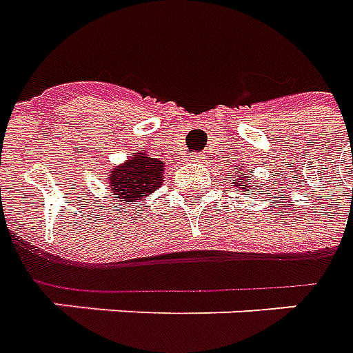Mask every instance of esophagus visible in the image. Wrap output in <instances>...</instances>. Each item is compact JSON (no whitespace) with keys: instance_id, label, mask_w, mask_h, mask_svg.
<instances>
[{"instance_id":"obj_1","label":"esophagus","mask_w":353,"mask_h":353,"mask_svg":"<svg viewBox=\"0 0 353 353\" xmlns=\"http://www.w3.org/2000/svg\"><path fill=\"white\" fill-rule=\"evenodd\" d=\"M190 161H196V163H203V156H192Z\"/></svg>"}]
</instances>
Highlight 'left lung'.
Segmentation results:
<instances>
[{
	"label": "left lung",
	"instance_id": "left-lung-1",
	"mask_svg": "<svg viewBox=\"0 0 353 353\" xmlns=\"http://www.w3.org/2000/svg\"><path fill=\"white\" fill-rule=\"evenodd\" d=\"M228 176L234 179V174H228ZM236 182H232V186H237V188H241L243 192H249V188H261V182H252L251 176H243V174H236Z\"/></svg>",
	"mask_w": 353,
	"mask_h": 353
}]
</instances>
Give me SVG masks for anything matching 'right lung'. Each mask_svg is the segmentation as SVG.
<instances>
[{
  "label": "right lung",
  "mask_w": 353,
  "mask_h": 353,
  "mask_svg": "<svg viewBox=\"0 0 353 353\" xmlns=\"http://www.w3.org/2000/svg\"><path fill=\"white\" fill-rule=\"evenodd\" d=\"M163 161L142 150L141 154L127 157L125 163L110 169V192L125 205L144 199V196L154 194L163 184Z\"/></svg>",
  "instance_id": "obj_1"
}]
</instances>
